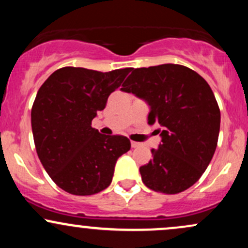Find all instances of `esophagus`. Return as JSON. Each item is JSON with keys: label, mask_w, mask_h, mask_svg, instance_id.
I'll return each mask as SVG.
<instances>
[{"label": "esophagus", "mask_w": 248, "mask_h": 248, "mask_svg": "<svg viewBox=\"0 0 248 248\" xmlns=\"http://www.w3.org/2000/svg\"><path fill=\"white\" fill-rule=\"evenodd\" d=\"M130 144H132V148H138L139 146H140V143H139V142H135V141L130 142Z\"/></svg>", "instance_id": "obj_1"}]
</instances>
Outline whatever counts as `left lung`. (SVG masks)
Listing matches in <instances>:
<instances>
[{"mask_svg": "<svg viewBox=\"0 0 248 248\" xmlns=\"http://www.w3.org/2000/svg\"><path fill=\"white\" fill-rule=\"evenodd\" d=\"M121 91L150 107L148 124L157 122L162 138L153 160L140 168L154 191L175 195L201 178L217 147L220 110L211 87L189 67L162 64L132 71Z\"/></svg>", "mask_w": 248, "mask_h": 248, "instance_id": "obj_1", "label": "left lung"}]
</instances>
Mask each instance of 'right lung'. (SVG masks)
Returning <instances> with one entry per match:
<instances>
[{"instance_id":"1","label":"right lung","mask_w":248,"mask_h":248,"mask_svg":"<svg viewBox=\"0 0 248 248\" xmlns=\"http://www.w3.org/2000/svg\"><path fill=\"white\" fill-rule=\"evenodd\" d=\"M130 71L62 67L37 92L31 109L37 155L64 191L90 196L105 190L118 158L130 149L126 136L104 135L91 126Z\"/></svg>"}]
</instances>
